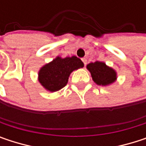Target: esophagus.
<instances>
[{
  "instance_id": "esophagus-1",
  "label": "esophagus",
  "mask_w": 146,
  "mask_h": 146,
  "mask_svg": "<svg viewBox=\"0 0 146 146\" xmlns=\"http://www.w3.org/2000/svg\"><path fill=\"white\" fill-rule=\"evenodd\" d=\"M82 62H84V66H86V64H87V59L86 58H82Z\"/></svg>"
}]
</instances>
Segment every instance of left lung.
Wrapping results in <instances>:
<instances>
[{
	"label": "left lung",
	"instance_id": "left-lung-1",
	"mask_svg": "<svg viewBox=\"0 0 146 146\" xmlns=\"http://www.w3.org/2000/svg\"><path fill=\"white\" fill-rule=\"evenodd\" d=\"M88 70L91 73L92 79L98 85L106 86L112 84L117 78V73L111 68L102 62H91L87 65Z\"/></svg>",
	"mask_w": 146,
	"mask_h": 146
}]
</instances>
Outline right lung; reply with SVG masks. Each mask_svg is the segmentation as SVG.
<instances>
[{"instance_id":"1","label":"right lung","mask_w":146,"mask_h":146,"mask_svg":"<svg viewBox=\"0 0 146 146\" xmlns=\"http://www.w3.org/2000/svg\"><path fill=\"white\" fill-rule=\"evenodd\" d=\"M83 67V62L75 56L65 58L57 56L40 68L39 81L47 90L57 91L68 84L70 73L73 70Z\"/></svg>"}]
</instances>
